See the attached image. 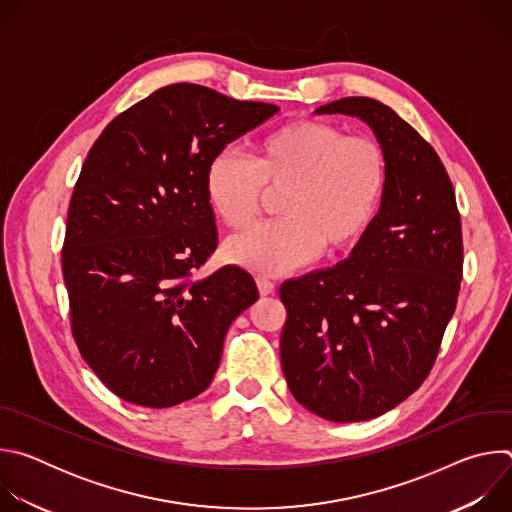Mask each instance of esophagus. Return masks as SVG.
Segmentation results:
<instances>
[{
	"label": "esophagus",
	"instance_id": "1",
	"mask_svg": "<svg viewBox=\"0 0 512 512\" xmlns=\"http://www.w3.org/2000/svg\"><path fill=\"white\" fill-rule=\"evenodd\" d=\"M257 287H259V294L261 296H269L275 291V283L267 277H257Z\"/></svg>",
	"mask_w": 512,
	"mask_h": 512
}]
</instances>
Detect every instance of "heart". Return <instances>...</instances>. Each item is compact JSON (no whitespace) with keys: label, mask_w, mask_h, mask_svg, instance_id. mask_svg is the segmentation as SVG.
<instances>
[{"label":"heart","mask_w":512,"mask_h":512,"mask_svg":"<svg viewBox=\"0 0 512 512\" xmlns=\"http://www.w3.org/2000/svg\"><path fill=\"white\" fill-rule=\"evenodd\" d=\"M387 186V156L373 137H348L338 125L298 119L261 137L251 162L223 152L206 168V200L221 223L245 229L265 192L277 221L227 243V259L263 275L285 273L350 249L369 229Z\"/></svg>","instance_id":"obj_1"}]
</instances>
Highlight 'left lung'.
I'll return each mask as SVG.
<instances>
[{"label": "left lung", "instance_id": "left-lung-1", "mask_svg": "<svg viewBox=\"0 0 512 512\" xmlns=\"http://www.w3.org/2000/svg\"><path fill=\"white\" fill-rule=\"evenodd\" d=\"M314 113L367 123L387 156V186L344 261L281 285V367L308 411L367 421L405 401L433 367L458 302L462 223L442 160L391 107L344 97Z\"/></svg>", "mask_w": 512, "mask_h": 512}]
</instances>
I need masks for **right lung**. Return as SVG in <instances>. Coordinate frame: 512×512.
Listing matches in <instances>:
<instances>
[{
  "mask_svg": "<svg viewBox=\"0 0 512 512\" xmlns=\"http://www.w3.org/2000/svg\"><path fill=\"white\" fill-rule=\"evenodd\" d=\"M277 111L176 83L115 117L91 148L68 206L62 273L72 336L117 397L164 409L200 395L229 326L259 300L241 267L194 271L218 245L208 164Z\"/></svg>",
  "mask_w": 512,
  "mask_h": 512,
  "instance_id": "add662e5",
  "label": "right lung"
}]
</instances>
